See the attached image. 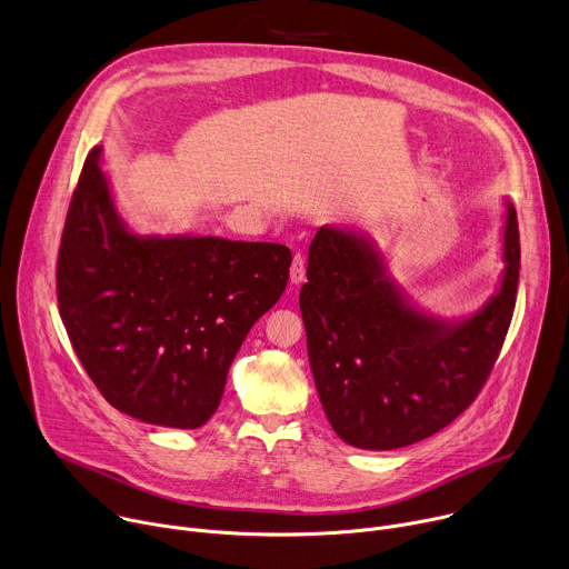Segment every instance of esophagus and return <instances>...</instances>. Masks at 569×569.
<instances>
[{
  "mask_svg": "<svg viewBox=\"0 0 569 569\" xmlns=\"http://www.w3.org/2000/svg\"><path fill=\"white\" fill-rule=\"evenodd\" d=\"M306 279V266H303V257L295 254L292 257V266H290V283L299 286Z\"/></svg>",
  "mask_w": 569,
  "mask_h": 569,
  "instance_id": "34e87169",
  "label": "esophagus"
}]
</instances>
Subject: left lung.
<instances>
[{"mask_svg":"<svg viewBox=\"0 0 569 569\" xmlns=\"http://www.w3.org/2000/svg\"><path fill=\"white\" fill-rule=\"evenodd\" d=\"M496 292L463 317H439L389 274L376 242L323 224L308 250L299 308L315 387L336 435L393 450L452 423L489 378L507 338L520 277L516 209L505 200Z\"/></svg>","mask_w":569,"mask_h":569,"instance_id":"8db88e82","label":"left lung"}]
</instances>
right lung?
<instances>
[{
	"label": "right lung",
	"mask_w": 569,
	"mask_h": 569,
	"mask_svg": "<svg viewBox=\"0 0 569 569\" xmlns=\"http://www.w3.org/2000/svg\"><path fill=\"white\" fill-rule=\"evenodd\" d=\"M90 150L58 252V306L106 400L150 426L196 430L218 410L254 321L283 295L292 254L279 242L139 233L117 209Z\"/></svg>",
	"instance_id": "add662e5"
}]
</instances>
